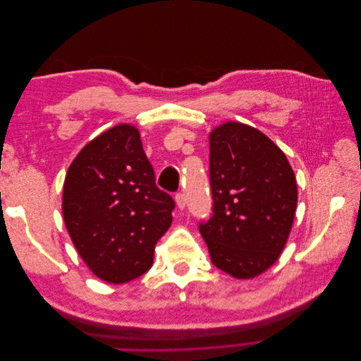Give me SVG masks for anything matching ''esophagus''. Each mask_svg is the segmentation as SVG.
<instances>
[{
	"label": "esophagus",
	"instance_id": "34e87169",
	"mask_svg": "<svg viewBox=\"0 0 361 361\" xmlns=\"http://www.w3.org/2000/svg\"><path fill=\"white\" fill-rule=\"evenodd\" d=\"M174 200H176V206L179 207V209H183L185 204H187V199H185L183 192H178L176 195H174Z\"/></svg>",
	"mask_w": 361,
	"mask_h": 361
}]
</instances>
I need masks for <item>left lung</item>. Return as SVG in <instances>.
<instances>
[{"label":"left lung","instance_id":"1","mask_svg":"<svg viewBox=\"0 0 361 361\" xmlns=\"http://www.w3.org/2000/svg\"><path fill=\"white\" fill-rule=\"evenodd\" d=\"M212 214L199 224L212 264L236 279L267 271L285 248L297 209L286 155L260 130L227 122L209 135Z\"/></svg>","mask_w":361,"mask_h":361}]
</instances>
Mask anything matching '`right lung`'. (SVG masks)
Masks as SVG:
<instances>
[{
	"mask_svg": "<svg viewBox=\"0 0 361 361\" xmlns=\"http://www.w3.org/2000/svg\"><path fill=\"white\" fill-rule=\"evenodd\" d=\"M174 206L157 187L130 125H117L84 146L63 187V218L76 251L96 277L114 285L152 267Z\"/></svg>",
	"mask_w": 361,
	"mask_h": 361,
	"instance_id": "add662e5",
	"label": "right lung"
}]
</instances>
